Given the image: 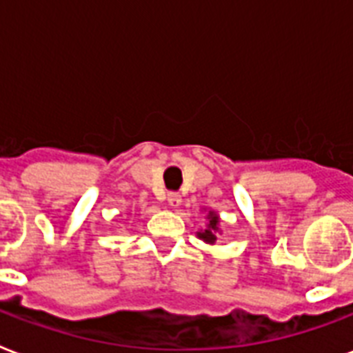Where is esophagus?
<instances>
[{"instance_id":"1","label":"esophagus","mask_w":353,"mask_h":353,"mask_svg":"<svg viewBox=\"0 0 353 353\" xmlns=\"http://www.w3.org/2000/svg\"><path fill=\"white\" fill-rule=\"evenodd\" d=\"M179 203H181V196H179V192H168V205L177 207Z\"/></svg>"}]
</instances>
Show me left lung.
Segmentation results:
<instances>
[{
    "label": "left lung",
    "mask_w": 353,
    "mask_h": 353,
    "mask_svg": "<svg viewBox=\"0 0 353 353\" xmlns=\"http://www.w3.org/2000/svg\"><path fill=\"white\" fill-rule=\"evenodd\" d=\"M216 225H219V216H216L214 212H209V228H207L203 233H198V235H200V239H203L205 242H211L212 244V242L216 241V235H214V233H216V230H219Z\"/></svg>",
    "instance_id": "obj_1"
}]
</instances>
